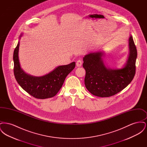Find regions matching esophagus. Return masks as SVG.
Wrapping results in <instances>:
<instances>
[{
    "instance_id": "34e87169",
    "label": "esophagus",
    "mask_w": 147,
    "mask_h": 147,
    "mask_svg": "<svg viewBox=\"0 0 147 147\" xmlns=\"http://www.w3.org/2000/svg\"><path fill=\"white\" fill-rule=\"evenodd\" d=\"M76 65H77V67H81L82 65V61L81 60H78L77 62H76Z\"/></svg>"
}]
</instances>
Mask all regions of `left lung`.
<instances>
[{
  "label": "left lung",
  "instance_id": "obj_1",
  "mask_svg": "<svg viewBox=\"0 0 147 147\" xmlns=\"http://www.w3.org/2000/svg\"><path fill=\"white\" fill-rule=\"evenodd\" d=\"M129 54L121 68H111L105 65L102 51L89 53L83 57V67L86 71L85 85L92 95L110 97L124 89L133 80L136 73L137 51L132 36L128 39Z\"/></svg>",
  "mask_w": 147,
  "mask_h": 147
}]
</instances>
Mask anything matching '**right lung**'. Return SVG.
Here are the masks:
<instances>
[{"label":"right lung","mask_w":147,"mask_h":147,"mask_svg":"<svg viewBox=\"0 0 147 147\" xmlns=\"http://www.w3.org/2000/svg\"><path fill=\"white\" fill-rule=\"evenodd\" d=\"M13 55L15 78L21 88L33 97L45 99L55 96L61 89L65 78L74 69L76 62L67 65H59L48 74L40 77L31 76L25 73L21 68L19 59L20 40Z\"/></svg>","instance_id":"right-lung-1"}]
</instances>
